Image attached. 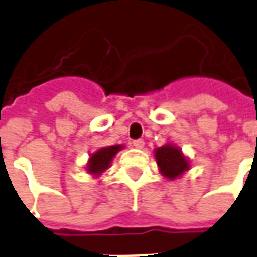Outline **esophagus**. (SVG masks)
<instances>
[{"mask_svg":"<svg viewBox=\"0 0 257 257\" xmlns=\"http://www.w3.org/2000/svg\"><path fill=\"white\" fill-rule=\"evenodd\" d=\"M144 145H145L144 140H134V141H133V146H134V148H137V149H142V148H144Z\"/></svg>","mask_w":257,"mask_h":257,"instance_id":"esophagus-1","label":"esophagus"}]
</instances>
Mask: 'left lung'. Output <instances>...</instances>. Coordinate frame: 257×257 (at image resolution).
Returning <instances> with one entry per match:
<instances>
[{
    "instance_id": "left-lung-1",
    "label": "left lung",
    "mask_w": 257,
    "mask_h": 257,
    "mask_svg": "<svg viewBox=\"0 0 257 257\" xmlns=\"http://www.w3.org/2000/svg\"><path fill=\"white\" fill-rule=\"evenodd\" d=\"M154 156L160 171L168 179H176L190 168L188 160L181 154L180 149L171 144L158 148Z\"/></svg>"
}]
</instances>
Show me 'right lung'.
<instances>
[{
    "mask_svg": "<svg viewBox=\"0 0 257 257\" xmlns=\"http://www.w3.org/2000/svg\"><path fill=\"white\" fill-rule=\"evenodd\" d=\"M121 145H115V146H108V148H101L96 153L90 156L89 163H88V172L93 173V175H100L103 173L105 169H108L109 164L115 157V154L121 149Z\"/></svg>",
    "mask_w": 257,
    "mask_h": 257,
    "instance_id": "add662e5",
    "label": "right lung"
}]
</instances>
